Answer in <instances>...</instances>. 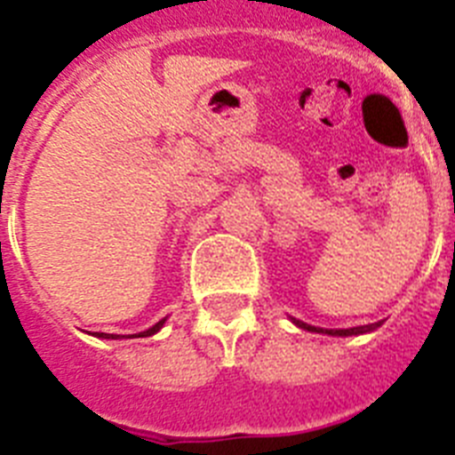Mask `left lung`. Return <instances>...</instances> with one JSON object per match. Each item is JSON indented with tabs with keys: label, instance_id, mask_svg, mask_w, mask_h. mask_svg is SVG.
<instances>
[{
	"label": "left lung",
	"instance_id": "1",
	"mask_svg": "<svg viewBox=\"0 0 455 455\" xmlns=\"http://www.w3.org/2000/svg\"><path fill=\"white\" fill-rule=\"evenodd\" d=\"M295 325L302 327V330H309V331H323L314 325H307L302 321H293ZM375 327H380V323H371V325H359V327H350V330H325V334H331V337H350V334H364V331L375 330Z\"/></svg>",
	"mask_w": 455,
	"mask_h": 455
}]
</instances>
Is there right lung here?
<instances>
[{"mask_svg": "<svg viewBox=\"0 0 455 455\" xmlns=\"http://www.w3.org/2000/svg\"><path fill=\"white\" fill-rule=\"evenodd\" d=\"M162 323L164 321H160V323H156V325L151 327V330H146V331H140V334H137V337H151V334H156L157 330H160L162 327ZM96 337H100V339H118L116 334H112V337H108V334H102V331H96Z\"/></svg>", "mask_w": 455, "mask_h": 455, "instance_id": "right-lung-1", "label": "right lung"}]
</instances>
